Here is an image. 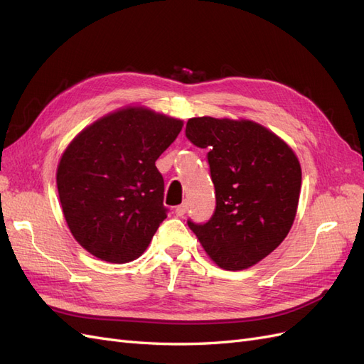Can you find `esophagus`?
<instances>
[{
	"instance_id": "esophagus-1",
	"label": "esophagus",
	"mask_w": 364,
	"mask_h": 364,
	"mask_svg": "<svg viewBox=\"0 0 364 364\" xmlns=\"http://www.w3.org/2000/svg\"><path fill=\"white\" fill-rule=\"evenodd\" d=\"M186 209H188V203H186V202H183V203L179 205V206H176V215H179V217L185 215Z\"/></svg>"
}]
</instances>
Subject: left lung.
Returning a JSON list of instances; mask_svg holds the SVG:
<instances>
[{"label": "left lung", "instance_id": "left-lung-1", "mask_svg": "<svg viewBox=\"0 0 364 364\" xmlns=\"http://www.w3.org/2000/svg\"><path fill=\"white\" fill-rule=\"evenodd\" d=\"M185 135L208 150L215 211L188 226L218 267L243 270L266 258L290 232L302 171L294 151L249 119L190 118Z\"/></svg>", "mask_w": 364, "mask_h": 364}]
</instances>
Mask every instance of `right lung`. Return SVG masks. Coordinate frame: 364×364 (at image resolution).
I'll return each instance as SVG.
<instances>
[{"mask_svg":"<svg viewBox=\"0 0 364 364\" xmlns=\"http://www.w3.org/2000/svg\"><path fill=\"white\" fill-rule=\"evenodd\" d=\"M183 123L146 107L109 114L77 135L60 158L56 182L71 234L107 262L136 259L167 218L156 159Z\"/></svg>","mask_w":364,"mask_h":364,"instance_id":"right-lung-1","label":"right lung"}]
</instances>
